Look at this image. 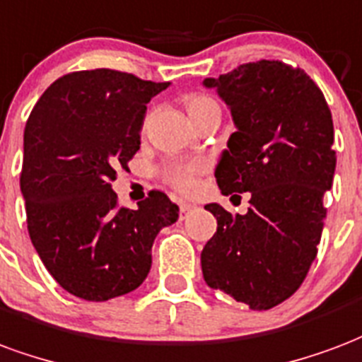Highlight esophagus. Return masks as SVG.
<instances>
[{"mask_svg": "<svg viewBox=\"0 0 362 362\" xmlns=\"http://www.w3.org/2000/svg\"><path fill=\"white\" fill-rule=\"evenodd\" d=\"M195 205H192V203H180V215L182 218H186V215H188L189 211H194Z\"/></svg>", "mask_w": 362, "mask_h": 362, "instance_id": "34e87169", "label": "esophagus"}]
</instances>
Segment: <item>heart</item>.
Here are the masks:
<instances>
[{
	"label": "heart",
	"mask_w": 362,
	"mask_h": 362,
	"mask_svg": "<svg viewBox=\"0 0 362 362\" xmlns=\"http://www.w3.org/2000/svg\"><path fill=\"white\" fill-rule=\"evenodd\" d=\"M213 103H215L213 99L207 98V95H202V93H194V95L186 98V109H188L192 119L197 113H202L205 107L213 105ZM205 168H207V163L203 159L168 160L159 168V176L160 180L168 184L170 188L184 195H189L194 194L197 186H199V176H202V173H205Z\"/></svg>",
	"instance_id": "heart-1"
}]
</instances>
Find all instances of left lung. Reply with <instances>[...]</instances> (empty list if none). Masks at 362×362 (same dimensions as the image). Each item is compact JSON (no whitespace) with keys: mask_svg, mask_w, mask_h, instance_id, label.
<instances>
[{"mask_svg":"<svg viewBox=\"0 0 362 362\" xmlns=\"http://www.w3.org/2000/svg\"><path fill=\"white\" fill-rule=\"evenodd\" d=\"M203 84L216 88L235 124L216 184L224 195L251 194L245 215L205 205L216 234L202 251L203 278L249 309H272L317 257L336 170L330 107L303 69L284 61L245 63Z\"/></svg>","mask_w":362,"mask_h":362,"instance_id":"1","label":"left lung"}]
</instances>
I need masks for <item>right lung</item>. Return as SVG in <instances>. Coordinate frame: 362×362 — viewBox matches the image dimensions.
Instances as JSON below:
<instances>
[{
  "mask_svg": "<svg viewBox=\"0 0 362 362\" xmlns=\"http://www.w3.org/2000/svg\"><path fill=\"white\" fill-rule=\"evenodd\" d=\"M168 82L93 69L53 82L24 128L21 192L28 234L57 284L86 301L136 290L151 269L160 228L178 205L151 189L138 209L120 207L111 188L117 167L140 149L149 99Z\"/></svg>",
  "mask_w": 362,
  "mask_h": 362,
  "instance_id": "right-lung-1",
  "label": "right lung"
}]
</instances>
